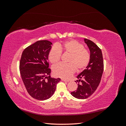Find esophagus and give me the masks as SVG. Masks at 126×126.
<instances>
[{"instance_id":"1","label":"esophagus","mask_w":126,"mask_h":126,"mask_svg":"<svg viewBox=\"0 0 126 126\" xmlns=\"http://www.w3.org/2000/svg\"><path fill=\"white\" fill-rule=\"evenodd\" d=\"M62 81H66V82H69V80H66V79H62Z\"/></svg>"}]
</instances>
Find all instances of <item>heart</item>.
<instances>
[{"instance_id": "obj_1", "label": "heart", "mask_w": 126, "mask_h": 126, "mask_svg": "<svg viewBox=\"0 0 126 126\" xmlns=\"http://www.w3.org/2000/svg\"><path fill=\"white\" fill-rule=\"evenodd\" d=\"M69 54L68 64L59 63L53 67V73L56 77L65 79L69 78L76 70H82L88 66L90 59V52L84 48L83 45L75 40L67 41L59 44L58 47L54 46L48 54V59L52 64L58 63L62 51Z\"/></svg>"}]
</instances>
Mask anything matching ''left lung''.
I'll list each match as a JSON object with an SVG mask.
<instances>
[{
	"mask_svg": "<svg viewBox=\"0 0 126 126\" xmlns=\"http://www.w3.org/2000/svg\"><path fill=\"white\" fill-rule=\"evenodd\" d=\"M85 43L90 50V62L86 69L77 76L78 88L71 92L72 96L84 99L90 97L99 85L104 71V61L101 49L94 42L85 38ZM83 78L82 80L80 79Z\"/></svg>",
	"mask_w": 126,
	"mask_h": 126,
	"instance_id": "obj_1",
	"label": "left lung"
}]
</instances>
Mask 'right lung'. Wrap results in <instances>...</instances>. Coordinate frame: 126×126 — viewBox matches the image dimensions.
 <instances>
[{"instance_id": "add662e5", "label": "right lung", "mask_w": 126, "mask_h": 126, "mask_svg": "<svg viewBox=\"0 0 126 126\" xmlns=\"http://www.w3.org/2000/svg\"><path fill=\"white\" fill-rule=\"evenodd\" d=\"M51 45L48 40L38 41L27 47L21 57L19 70L22 80L28 94L37 100L50 98L61 80L50 76L48 59Z\"/></svg>"}]
</instances>
